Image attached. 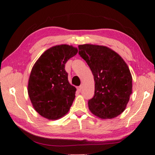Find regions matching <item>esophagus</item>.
<instances>
[{"instance_id":"esophagus-1","label":"esophagus","mask_w":155,"mask_h":155,"mask_svg":"<svg viewBox=\"0 0 155 155\" xmlns=\"http://www.w3.org/2000/svg\"><path fill=\"white\" fill-rule=\"evenodd\" d=\"M82 89H83V86L82 85H80V86L77 87V90H78V91H81V90H82Z\"/></svg>"}]
</instances>
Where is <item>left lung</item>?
I'll list each match as a JSON object with an SVG mask.
<instances>
[{"mask_svg":"<svg viewBox=\"0 0 155 155\" xmlns=\"http://www.w3.org/2000/svg\"><path fill=\"white\" fill-rule=\"evenodd\" d=\"M78 50L94 77V95L88 101L90 111L101 119L119 116L125 110L132 93V77L127 64L105 46L81 45Z\"/></svg>","mask_w":155,"mask_h":155,"instance_id":"obj_1","label":"left lung"}]
</instances>
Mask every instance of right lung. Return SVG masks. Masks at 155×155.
<instances>
[{
	"label": "right lung",
	"mask_w": 155,
	"mask_h": 155,
	"mask_svg": "<svg viewBox=\"0 0 155 155\" xmlns=\"http://www.w3.org/2000/svg\"><path fill=\"white\" fill-rule=\"evenodd\" d=\"M77 52L68 45H56L45 51L34 65L28 92L34 108L42 117L56 120L69 111L77 89L68 82L65 64Z\"/></svg>",
	"instance_id": "1"
}]
</instances>
